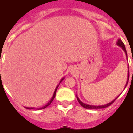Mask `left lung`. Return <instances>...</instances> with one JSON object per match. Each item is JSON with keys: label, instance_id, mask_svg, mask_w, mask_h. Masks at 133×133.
Instances as JSON below:
<instances>
[{"label": "left lung", "instance_id": "8db88e82", "mask_svg": "<svg viewBox=\"0 0 133 133\" xmlns=\"http://www.w3.org/2000/svg\"><path fill=\"white\" fill-rule=\"evenodd\" d=\"M117 45L118 46H119V47H121V48H122V50H124V52H125V54H126V58H127V59H128V56H127V52H126V48H125V45H124V43L122 42V40L121 39H118L117 41ZM133 62V61H132ZM128 79H127V81H126V85H125V88H124V89L126 88V85H127V84H128V80H129V68H128ZM132 75H133V71H132ZM119 97V96H118ZM117 98H115V99H114V100H112V101H110V103H107V104H105V105H88V104H86V103H83L82 101L80 100V99H79V97H77V100H78V101H79V103L81 104V106H83V108H87V109H98V108H107L108 106H109V105H110L112 104V103H113V102L115 101L116 99H117Z\"/></svg>", "mask_w": 133, "mask_h": 133}]
</instances>
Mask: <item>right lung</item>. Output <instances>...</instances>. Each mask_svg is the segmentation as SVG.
Returning <instances> with one entry per match:
<instances>
[{
  "label": "right lung",
  "instance_id": "1",
  "mask_svg": "<svg viewBox=\"0 0 133 133\" xmlns=\"http://www.w3.org/2000/svg\"><path fill=\"white\" fill-rule=\"evenodd\" d=\"M65 78L64 77H63V78H62V79H61V80L60 81V82H59V83H58V85H57V86H56V89H55V90H54V94H53V96H52V99H51V100H50V101H49V102H48V103H47V104H46L45 105H44V106H43V107H41V108H29V107H25V108H27V109H38V110H41V109H44V108H47L48 106V105H50V103H52V101H53V100H54V98H55V96H56V90H57V88H58V85H59V84H60L61 83V81H63V79H64Z\"/></svg>",
  "mask_w": 133,
  "mask_h": 133
}]
</instances>
